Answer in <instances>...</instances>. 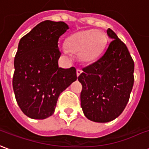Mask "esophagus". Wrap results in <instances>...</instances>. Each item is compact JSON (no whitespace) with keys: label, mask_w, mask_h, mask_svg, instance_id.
I'll return each mask as SVG.
<instances>
[{"label":"esophagus","mask_w":149,"mask_h":149,"mask_svg":"<svg viewBox=\"0 0 149 149\" xmlns=\"http://www.w3.org/2000/svg\"><path fill=\"white\" fill-rule=\"evenodd\" d=\"M82 72H83V70L80 69H77L76 70V74H77V76H79L80 74H82Z\"/></svg>","instance_id":"esophagus-1"}]
</instances>
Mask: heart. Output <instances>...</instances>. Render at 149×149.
I'll return each mask as SVG.
<instances>
[{
  "label": "heart",
  "mask_w": 149,
  "mask_h": 149,
  "mask_svg": "<svg viewBox=\"0 0 149 149\" xmlns=\"http://www.w3.org/2000/svg\"><path fill=\"white\" fill-rule=\"evenodd\" d=\"M106 42V36L102 31L86 29L70 36L65 47L68 53L77 54L80 62L91 63L100 57Z\"/></svg>",
  "instance_id": "b5f03b06"
}]
</instances>
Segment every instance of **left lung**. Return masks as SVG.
I'll return each instance as SVG.
<instances>
[{
	"label": "left lung",
	"instance_id": "8db88e82",
	"mask_svg": "<svg viewBox=\"0 0 149 149\" xmlns=\"http://www.w3.org/2000/svg\"><path fill=\"white\" fill-rule=\"evenodd\" d=\"M107 33L112 41L104 54L78 78L83 113L97 123L110 122L123 112L134 83V62L127 46L111 29Z\"/></svg>",
	"mask_w": 149,
	"mask_h": 149
}]
</instances>
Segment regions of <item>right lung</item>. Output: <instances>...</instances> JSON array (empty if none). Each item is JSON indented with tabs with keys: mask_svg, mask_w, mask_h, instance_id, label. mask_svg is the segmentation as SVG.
I'll list each match as a JSON object with an SVG mask.
<instances>
[{
	"mask_svg": "<svg viewBox=\"0 0 149 149\" xmlns=\"http://www.w3.org/2000/svg\"><path fill=\"white\" fill-rule=\"evenodd\" d=\"M69 26L46 20L22 37L14 58L13 87L22 112L31 119L52 116L59 95L77 79L76 69L58 67V39Z\"/></svg>",
	"mask_w": 149,
	"mask_h": 149,
	"instance_id": "1",
	"label": "right lung"
}]
</instances>
